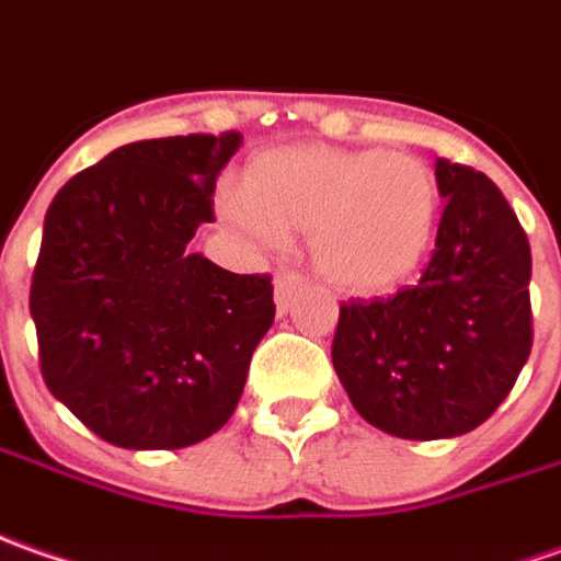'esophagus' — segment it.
I'll use <instances>...</instances> for the list:
<instances>
[{
  "mask_svg": "<svg viewBox=\"0 0 561 561\" xmlns=\"http://www.w3.org/2000/svg\"><path fill=\"white\" fill-rule=\"evenodd\" d=\"M304 285H307V279H304L300 273H276V307H279V312L288 310L291 297H295Z\"/></svg>",
  "mask_w": 561,
  "mask_h": 561,
  "instance_id": "1",
  "label": "esophagus"
}]
</instances>
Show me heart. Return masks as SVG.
I'll list each match as a JSON object with an SVG mask.
<instances>
[{"instance_id": "heart-1", "label": "heart", "mask_w": 561, "mask_h": 561, "mask_svg": "<svg viewBox=\"0 0 561 561\" xmlns=\"http://www.w3.org/2000/svg\"><path fill=\"white\" fill-rule=\"evenodd\" d=\"M217 211L245 239L276 249L310 232L316 273L346 295H383L424 264L439 227V181L409 152L285 147L261 152Z\"/></svg>"}]
</instances>
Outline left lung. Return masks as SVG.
<instances>
[{
	"label": "left lung",
	"mask_w": 561,
	"mask_h": 561,
	"mask_svg": "<svg viewBox=\"0 0 561 561\" xmlns=\"http://www.w3.org/2000/svg\"><path fill=\"white\" fill-rule=\"evenodd\" d=\"M445 196L417 285L341 307L331 344L353 409L399 439H451L485 424L531 353V249L482 171L436 159Z\"/></svg>",
	"instance_id": "obj_1"
}]
</instances>
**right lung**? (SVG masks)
<instances>
[{
  "label": "right lung",
  "instance_id": "add662e5",
  "mask_svg": "<svg viewBox=\"0 0 561 561\" xmlns=\"http://www.w3.org/2000/svg\"><path fill=\"white\" fill-rule=\"evenodd\" d=\"M239 147V131L125 144L48 205L30 288L42 377L110 445L186 448L239 405L273 282L190 249Z\"/></svg>",
  "mask_w": 561,
  "mask_h": 561
}]
</instances>
